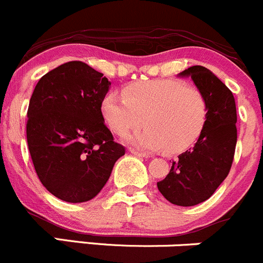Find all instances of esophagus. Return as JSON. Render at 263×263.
<instances>
[{"instance_id":"obj_1","label":"esophagus","mask_w":263,"mask_h":263,"mask_svg":"<svg viewBox=\"0 0 263 263\" xmlns=\"http://www.w3.org/2000/svg\"><path fill=\"white\" fill-rule=\"evenodd\" d=\"M130 152H132V155H134L137 157H148V154H146V152L137 151V149H130Z\"/></svg>"}]
</instances>
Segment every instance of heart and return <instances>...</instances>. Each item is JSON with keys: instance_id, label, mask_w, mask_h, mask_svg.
Returning <instances> with one entry per match:
<instances>
[{"instance_id": "obj_1", "label": "heart", "mask_w": 263, "mask_h": 263, "mask_svg": "<svg viewBox=\"0 0 263 263\" xmlns=\"http://www.w3.org/2000/svg\"><path fill=\"white\" fill-rule=\"evenodd\" d=\"M101 114L114 133H127L126 143L137 148L177 154L199 139L208 121L209 106L204 92L176 79L148 80L127 85L122 97L107 92L102 98Z\"/></svg>"}]
</instances>
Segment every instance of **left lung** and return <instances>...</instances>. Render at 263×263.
Here are the masks:
<instances>
[{"label":"left lung","instance_id":"obj_1","mask_svg":"<svg viewBox=\"0 0 263 263\" xmlns=\"http://www.w3.org/2000/svg\"><path fill=\"white\" fill-rule=\"evenodd\" d=\"M178 77H191L204 92L209 115L194 147L181 154L157 189L172 204L192 206L214 194L231 169L236 147V104L231 90L208 68L192 66Z\"/></svg>","mask_w":263,"mask_h":263}]
</instances>
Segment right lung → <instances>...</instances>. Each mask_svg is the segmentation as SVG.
Wrapping results in <instances>:
<instances>
[{"mask_svg": "<svg viewBox=\"0 0 263 263\" xmlns=\"http://www.w3.org/2000/svg\"><path fill=\"white\" fill-rule=\"evenodd\" d=\"M111 82L82 62H68L40 79L29 101L27 142L45 189L67 202L101 192L125 148L101 114Z\"/></svg>", "mask_w": 263, "mask_h": 263, "instance_id": "right-lung-1", "label": "right lung"}]
</instances>
